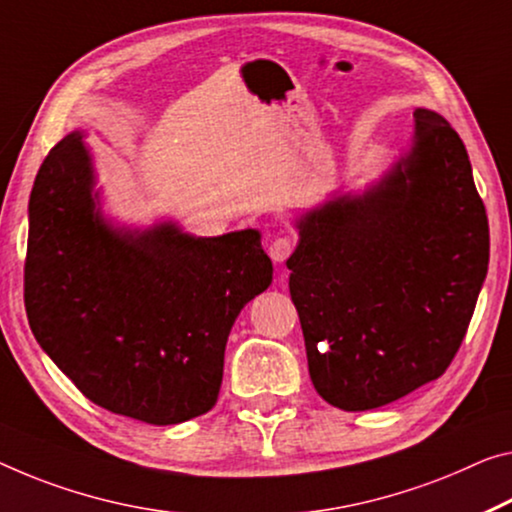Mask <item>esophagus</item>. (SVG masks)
<instances>
[{
	"mask_svg": "<svg viewBox=\"0 0 512 512\" xmlns=\"http://www.w3.org/2000/svg\"><path fill=\"white\" fill-rule=\"evenodd\" d=\"M293 247V238H288V235H277V238L270 242V249L267 251H270V258L274 263H283L290 254H293Z\"/></svg>",
	"mask_w": 512,
	"mask_h": 512,
	"instance_id": "1",
	"label": "esophagus"
}]
</instances>
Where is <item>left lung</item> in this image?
<instances>
[{
    "label": "left lung",
    "mask_w": 512,
    "mask_h": 512,
    "mask_svg": "<svg viewBox=\"0 0 512 512\" xmlns=\"http://www.w3.org/2000/svg\"><path fill=\"white\" fill-rule=\"evenodd\" d=\"M293 226L288 286L320 396L364 412L437 380L490 261L467 148L444 116L416 107L410 141L380 176L329 192Z\"/></svg>",
    "instance_id": "obj_1"
}]
</instances>
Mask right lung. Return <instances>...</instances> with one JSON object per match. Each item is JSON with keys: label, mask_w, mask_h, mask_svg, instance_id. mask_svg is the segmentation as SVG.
Returning a JSON list of instances; mask_svg holds the SVG:
<instances>
[{"label": "right lung", "mask_w": 512, "mask_h": 512, "mask_svg": "<svg viewBox=\"0 0 512 512\" xmlns=\"http://www.w3.org/2000/svg\"><path fill=\"white\" fill-rule=\"evenodd\" d=\"M272 283L261 231L215 238L105 212L86 130L59 141L29 196L25 306L45 355L93 403L174 426L215 405L240 311Z\"/></svg>", "instance_id": "right-lung-1"}]
</instances>
